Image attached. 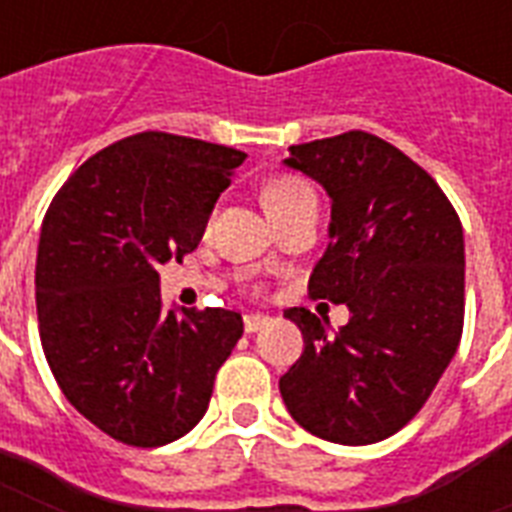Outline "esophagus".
<instances>
[{
	"mask_svg": "<svg viewBox=\"0 0 512 512\" xmlns=\"http://www.w3.org/2000/svg\"><path fill=\"white\" fill-rule=\"evenodd\" d=\"M265 324H268V316H260V313H249V316H244V329H247V335L260 332Z\"/></svg>",
	"mask_w": 512,
	"mask_h": 512,
	"instance_id": "34e87169",
	"label": "esophagus"
}]
</instances>
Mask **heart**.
Returning <instances> with one entry per match:
<instances>
[{"label": "heart", "mask_w": 512, "mask_h": 512, "mask_svg": "<svg viewBox=\"0 0 512 512\" xmlns=\"http://www.w3.org/2000/svg\"><path fill=\"white\" fill-rule=\"evenodd\" d=\"M308 199H316L311 191V185L297 180V177H279L273 180L268 188L263 191V201L268 215H279V212H287V209L297 207Z\"/></svg>", "instance_id": "b5f03b06"}]
</instances>
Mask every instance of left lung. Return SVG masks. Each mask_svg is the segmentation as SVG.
<instances>
[{
    "label": "left lung",
    "mask_w": 512,
    "mask_h": 512,
    "mask_svg": "<svg viewBox=\"0 0 512 512\" xmlns=\"http://www.w3.org/2000/svg\"><path fill=\"white\" fill-rule=\"evenodd\" d=\"M284 164L332 201L329 244L308 289L348 305L350 319L332 329L305 308L284 313L305 350L279 380L281 398L313 436L374 444L420 412L457 353L462 223L420 164L369 132L289 146Z\"/></svg>",
    "instance_id": "1"
}]
</instances>
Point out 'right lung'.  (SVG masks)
<instances>
[{
    "mask_svg": "<svg viewBox=\"0 0 512 512\" xmlns=\"http://www.w3.org/2000/svg\"><path fill=\"white\" fill-rule=\"evenodd\" d=\"M247 154L140 132L68 177L36 249L39 335L76 412L116 441L164 446L204 417L244 332L225 308L164 311L159 265L199 247Z\"/></svg>",
    "mask_w": 512,
    "mask_h": 512,
    "instance_id": "1",
    "label": "right lung"
}]
</instances>
